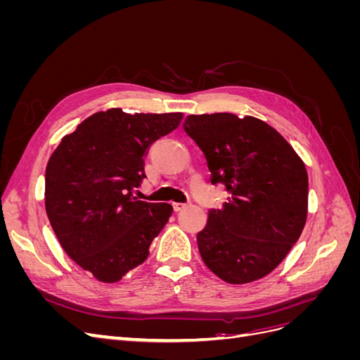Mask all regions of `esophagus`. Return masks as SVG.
Listing matches in <instances>:
<instances>
[{"instance_id":"esophagus-1","label":"esophagus","mask_w":360,"mask_h":360,"mask_svg":"<svg viewBox=\"0 0 360 360\" xmlns=\"http://www.w3.org/2000/svg\"><path fill=\"white\" fill-rule=\"evenodd\" d=\"M184 207H186V204H184V202H172V209L176 210V212H180V210H183Z\"/></svg>"}]
</instances>
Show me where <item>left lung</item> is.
I'll list each match as a JSON object with an SVG mask.
<instances>
[{"instance_id":"obj_1","label":"left lung","mask_w":360,"mask_h":360,"mask_svg":"<svg viewBox=\"0 0 360 360\" xmlns=\"http://www.w3.org/2000/svg\"><path fill=\"white\" fill-rule=\"evenodd\" d=\"M184 132L200 147L212 184L230 192L210 209L197 242L204 264L230 284L269 275L307 222L308 174L274 127L254 117L188 115Z\"/></svg>"}]
</instances>
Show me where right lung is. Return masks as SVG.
Returning a JSON list of instances; mask_svg holds the SVG:
<instances>
[{"label":"right lung","mask_w":360,"mask_h":360,"mask_svg":"<svg viewBox=\"0 0 360 360\" xmlns=\"http://www.w3.org/2000/svg\"><path fill=\"white\" fill-rule=\"evenodd\" d=\"M181 120L180 112H96L61 139L45 174L49 222L66 254L101 282H117L148 255L168 222L167 202L136 200L144 156Z\"/></svg>","instance_id":"obj_1"}]
</instances>
